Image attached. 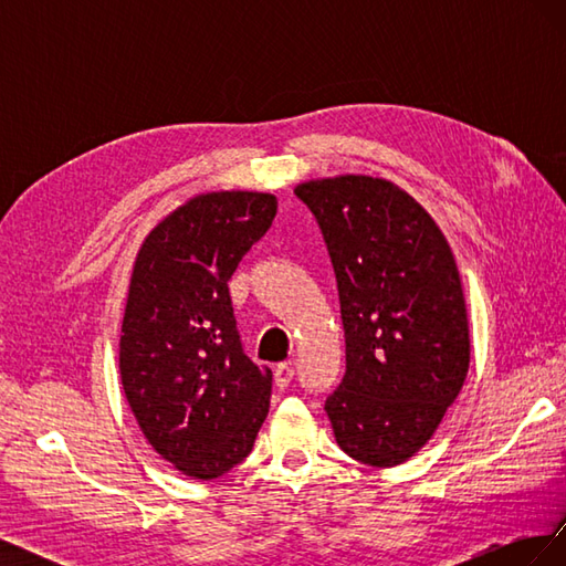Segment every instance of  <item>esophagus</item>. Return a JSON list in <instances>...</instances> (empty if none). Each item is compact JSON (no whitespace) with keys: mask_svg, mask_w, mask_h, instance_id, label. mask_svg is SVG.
Wrapping results in <instances>:
<instances>
[{"mask_svg":"<svg viewBox=\"0 0 566 566\" xmlns=\"http://www.w3.org/2000/svg\"><path fill=\"white\" fill-rule=\"evenodd\" d=\"M293 378H295V370L290 364H279L273 368V382H276L279 389H285L290 382H293Z\"/></svg>","mask_w":566,"mask_h":566,"instance_id":"34e87169","label":"esophagus"}]
</instances>
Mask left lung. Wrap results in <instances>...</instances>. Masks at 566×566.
Segmentation results:
<instances>
[{"mask_svg": "<svg viewBox=\"0 0 566 566\" xmlns=\"http://www.w3.org/2000/svg\"><path fill=\"white\" fill-rule=\"evenodd\" d=\"M328 248L347 370L325 399L339 449L401 465L432 439L470 368V328L447 238L397 184L345 175L304 181Z\"/></svg>", "mask_w": 566, "mask_h": 566, "instance_id": "left-lung-1", "label": "left lung"}]
</instances>
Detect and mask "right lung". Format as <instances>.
<instances>
[{"label": "right lung", "mask_w": 566, "mask_h": 566, "mask_svg": "<svg viewBox=\"0 0 566 566\" xmlns=\"http://www.w3.org/2000/svg\"><path fill=\"white\" fill-rule=\"evenodd\" d=\"M276 208L271 193H202L169 212L136 254L119 378L150 447L193 479L248 458L269 413L271 370L243 352L229 281Z\"/></svg>", "instance_id": "obj_1"}]
</instances>
